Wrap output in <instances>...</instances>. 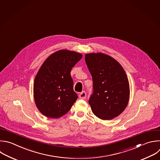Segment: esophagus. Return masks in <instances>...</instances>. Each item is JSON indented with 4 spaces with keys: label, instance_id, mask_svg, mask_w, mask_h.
<instances>
[{
    "label": "esophagus",
    "instance_id": "34e87169",
    "mask_svg": "<svg viewBox=\"0 0 160 160\" xmlns=\"http://www.w3.org/2000/svg\"><path fill=\"white\" fill-rule=\"evenodd\" d=\"M86 97V93L85 92H82L79 94V98L81 99H85Z\"/></svg>",
    "mask_w": 160,
    "mask_h": 160
}]
</instances>
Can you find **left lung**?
Wrapping results in <instances>:
<instances>
[{"mask_svg": "<svg viewBox=\"0 0 160 160\" xmlns=\"http://www.w3.org/2000/svg\"><path fill=\"white\" fill-rule=\"evenodd\" d=\"M85 58L93 80V93L88 101L92 111L102 120H111L128 104L130 88L127 75L116 60L105 53H87Z\"/></svg>", "mask_w": 160, "mask_h": 160, "instance_id": "obj_1", "label": "left lung"}]
</instances>
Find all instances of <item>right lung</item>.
<instances>
[{"label":"right lung","instance_id":"1","mask_svg":"<svg viewBox=\"0 0 160 160\" xmlns=\"http://www.w3.org/2000/svg\"><path fill=\"white\" fill-rule=\"evenodd\" d=\"M82 58L80 52L60 49L52 53L41 66L34 78L33 94L38 109L44 116L61 118L77 100L70 72Z\"/></svg>","mask_w":160,"mask_h":160}]
</instances>
